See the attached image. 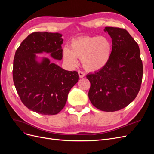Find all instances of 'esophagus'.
<instances>
[{
    "instance_id": "obj_1",
    "label": "esophagus",
    "mask_w": 154,
    "mask_h": 154,
    "mask_svg": "<svg viewBox=\"0 0 154 154\" xmlns=\"http://www.w3.org/2000/svg\"><path fill=\"white\" fill-rule=\"evenodd\" d=\"M78 75L80 78H83L85 76V73L82 71H78Z\"/></svg>"
}]
</instances>
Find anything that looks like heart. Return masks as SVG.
Listing matches in <instances>:
<instances>
[{
  "label": "heart",
  "mask_w": 154,
  "mask_h": 154,
  "mask_svg": "<svg viewBox=\"0 0 154 154\" xmlns=\"http://www.w3.org/2000/svg\"><path fill=\"white\" fill-rule=\"evenodd\" d=\"M111 54V44L103 36H82L74 39L70 49L65 48L63 57L74 64L76 58L82 59V66L88 71H97L108 63Z\"/></svg>",
  "instance_id": "obj_1"
}]
</instances>
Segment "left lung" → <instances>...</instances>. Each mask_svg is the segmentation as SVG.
<instances>
[{
    "instance_id": "obj_1",
    "label": "left lung",
    "mask_w": 154,
    "mask_h": 154,
    "mask_svg": "<svg viewBox=\"0 0 154 154\" xmlns=\"http://www.w3.org/2000/svg\"><path fill=\"white\" fill-rule=\"evenodd\" d=\"M112 48L106 66L87 78L91 87L88 97L97 109L114 112L122 109L136 98L141 88L143 67L139 45L123 28L105 27Z\"/></svg>"
}]
</instances>
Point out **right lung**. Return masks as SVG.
<instances>
[{
  "mask_svg": "<svg viewBox=\"0 0 154 154\" xmlns=\"http://www.w3.org/2000/svg\"><path fill=\"white\" fill-rule=\"evenodd\" d=\"M62 35L34 32L22 42L13 60V79L18 96L27 109L44 115L59 113L66 105L69 92L78 81L76 71H69L36 53L45 52L62 60Z\"/></svg>",
  "mask_w": 154,
  "mask_h": 154,
  "instance_id": "right-lung-1",
  "label": "right lung"
}]
</instances>
